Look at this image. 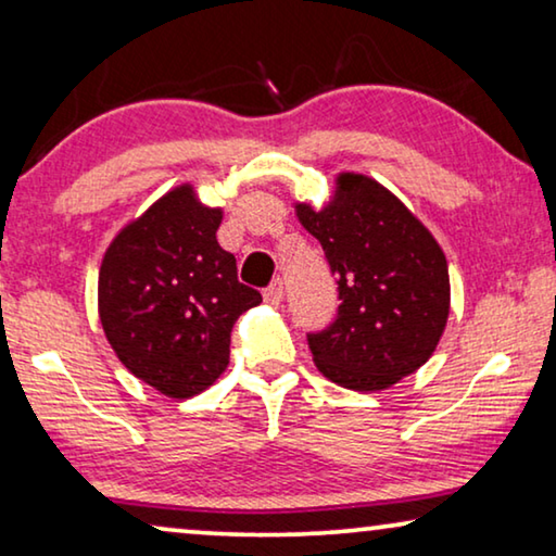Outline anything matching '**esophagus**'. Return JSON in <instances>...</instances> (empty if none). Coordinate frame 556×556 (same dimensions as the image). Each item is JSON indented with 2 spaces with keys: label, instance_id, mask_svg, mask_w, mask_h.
<instances>
[{
  "label": "esophagus",
  "instance_id": "1",
  "mask_svg": "<svg viewBox=\"0 0 556 556\" xmlns=\"http://www.w3.org/2000/svg\"><path fill=\"white\" fill-rule=\"evenodd\" d=\"M281 300H285V285H281V279H275L267 289H264V302L279 306Z\"/></svg>",
  "mask_w": 556,
  "mask_h": 556
}]
</instances>
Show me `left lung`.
Instances as JSON below:
<instances>
[{"mask_svg": "<svg viewBox=\"0 0 556 556\" xmlns=\"http://www.w3.org/2000/svg\"><path fill=\"white\" fill-rule=\"evenodd\" d=\"M337 277V319L306 334L329 382L382 392L437 350L450 317V267L442 247L387 187L342 172L325 210L296 204Z\"/></svg>", "mask_w": 556, "mask_h": 556, "instance_id": "8db88e82", "label": "left lung"}]
</instances>
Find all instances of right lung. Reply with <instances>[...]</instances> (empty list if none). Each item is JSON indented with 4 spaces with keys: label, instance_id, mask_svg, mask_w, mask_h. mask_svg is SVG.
<instances>
[{
    "label": "right lung",
    "instance_id": "obj_1",
    "mask_svg": "<svg viewBox=\"0 0 556 556\" xmlns=\"http://www.w3.org/2000/svg\"><path fill=\"white\" fill-rule=\"evenodd\" d=\"M219 225V206L179 185L119 229L99 267L106 342L131 375L172 400L217 382L231 327L262 302L237 279L235 254L217 242Z\"/></svg>",
    "mask_w": 556,
    "mask_h": 556
}]
</instances>
